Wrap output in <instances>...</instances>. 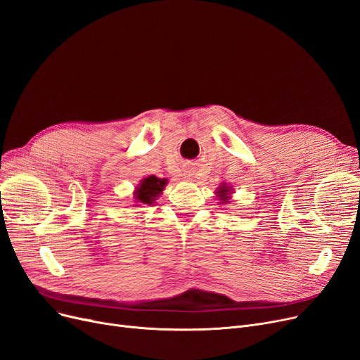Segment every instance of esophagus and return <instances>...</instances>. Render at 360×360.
I'll return each instance as SVG.
<instances>
[{
	"mask_svg": "<svg viewBox=\"0 0 360 360\" xmlns=\"http://www.w3.org/2000/svg\"><path fill=\"white\" fill-rule=\"evenodd\" d=\"M186 176H188V178H190V176H191V175H190V174H186Z\"/></svg>",
	"mask_w": 360,
	"mask_h": 360,
	"instance_id": "34e87169",
	"label": "esophagus"
}]
</instances>
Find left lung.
<instances>
[{
  "label": "left lung",
  "instance_id": "left-lung-1",
  "mask_svg": "<svg viewBox=\"0 0 360 360\" xmlns=\"http://www.w3.org/2000/svg\"><path fill=\"white\" fill-rule=\"evenodd\" d=\"M231 194H232V188H231V186H228L226 184H222V185L217 186L216 195H217L219 200H221V202H228Z\"/></svg>",
  "mask_w": 360,
  "mask_h": 360
}]
</instances>
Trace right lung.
<instances>
[{
  "label": "right lung",
  "instance_id": "obj_1",
  "mask_svg": "<svg viewBox=\"0 0 360 360\" xmlns=\"http://www.w3.org/2000/svg\"><path fill=\"white\" fill-rule=\"evenodd\" d=\"M167 184L166 178H158V176H147L143 181H139V185L134 191L135 201L139 205H151L154 200L158 198L162 191L165 190V186Z\"/></svg>",
  "mask_w": 360,
  "mask_h": 360
}]
</instances>
